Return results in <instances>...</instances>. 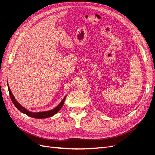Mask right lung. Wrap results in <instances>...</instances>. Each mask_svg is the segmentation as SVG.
<instances>
[{"label": "right lung", "instance_id": "add662e5", "mask_svg": "<svg viewBox=\"0 0 155 155\" xmlns=\"http://www.w3.org/2000/svg\"><path fill=\"white\" fill-rule=\"evenodd\" d=\"M8 87L9 94H10L11 100L13 102V104H14V105L16 107L17 109L18 110H19L21 112H22V113H24L28 116L31 117V118H38V119L47 118H49V117H51V116L55 115L56 113H58L61 109L63 104H64L65 99H66V96H65L63 99V100L61 101L60 104L57 107H56L55 109L51 110L46 111V112H30L28 110H26L25 107H23L22 105H21L19 104H18V103L17 101V100L15 99V97H13V94L12 93L10 89V87H9V85H8Z\"/></svg>", "mask_w": 155, "mask_h": 155}]
</instances>
